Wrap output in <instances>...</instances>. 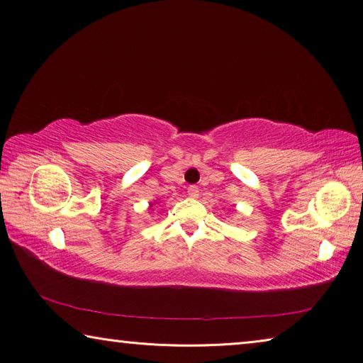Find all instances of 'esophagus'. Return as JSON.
<instances>
[{
    "label": "esophagus",
    "instance_id": "34e87169",
    "mask_svg": "<svg viewBox=\"0 0 363 363\" xmlns=\"http://www.w3.org/2000/svg\"><path fill=\"white\" fill-rule=\"evenodd\" d=\"M188 195L191 196V199H199L200 191H199V188H196V186H189V188H188Z\"/></svg>",
    "mask_w": 363,
    "mask_h": 363
}]
</instances>
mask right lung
<instances>
[{
    "label": "right lung",
    "instance_id": "add662e5",
    "mask_svg": "<svg viewBox=\"0 0 363 363\" xmlns=\"http://www.w3.org/2000/svg\"><path fill=\"white\" fill-rule=\"evenodd\" d=\"M152 206H155V203H152V201H151V203H150V208H152Z\"/></svg>",
    "mask_w": 363,
    "mask_h": 363
}]
</instances>
